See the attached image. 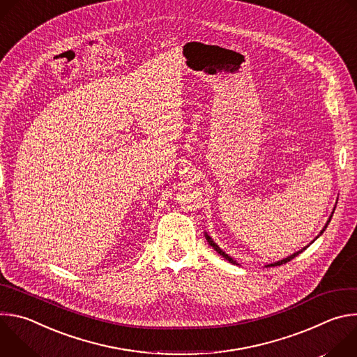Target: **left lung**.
<instances>
[{"mask_svg": "<svg viewBox=\"0 0 357 357\" xmlns=\"http://www.w3.org/2000/svg\"><path fill=\"white\" fill-rule=\"evenodd\" d=\"M332 215H333V213H332ZM332 215H331V218H329V220H328V223H326V225H325V227H324V230H322V231H321V234H322V233H324V231H325V229H326V227H328V225H329V222H331V219H332ZM321 234H319V236H321ZM205 236H206V240H208V241H209V244H211V245H212V247H213V248H215V250H216V251H218V252H219V254H220V256H222V257H225V259H226V260H227V261H229V263H231V264H236V261H234V260H233V259H231V257H229V256H227V254H226V252H225V251H223V250H222V248H220V247H219V245H218V244H216V243H215V241H213V240H212V238H211V237H209V236H208V234H205ZM317 238H318V237H317ZM307 247H308V245H307ZM307 247H303V248H302V250H299V251H296V252H294V254H292V256H289V257H287V259H284V260H281V261H278V263H274V264H270V267H275V266H281V264H285V263H288V261H291V260H292V259H295V257H296V256H298V254H301V252H302V251H303V250H307Z\"/></svg>", "mask_w": 357, "mask_h": 357, "instance_id": "left-lung-1", "label": "left lung"}]
</instances>
